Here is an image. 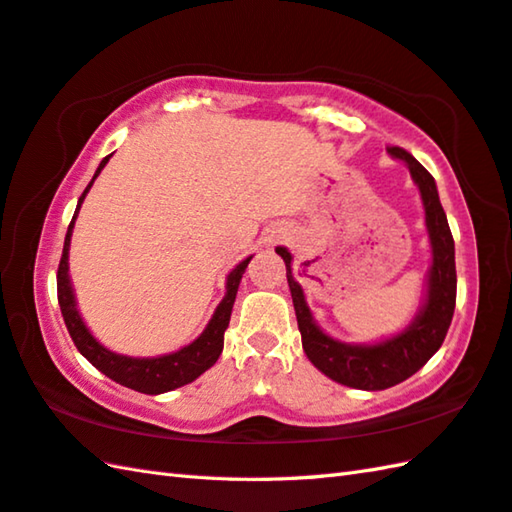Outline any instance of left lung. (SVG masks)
I'll list each match as a JSON object with an SVG mask.
<instances>
[{"label": "left lung", "mask_w": 512, "mask_h": 512, "mask_svg": "<svg viewBox=\"0 0 512 512\" xmlns=\"http://www.w3.org/2000/svg\"><path fill=\"white\" fill-rule=\"evenodd\" d=\"M393 159L406 163L411 179L417 185L424 205L426 232L431 241V267L426 276V298L415 318L400 333L373 344H353L327 336L322 331L305 300V291L294 278L291 254L287 247H276L287 267V283L294 300L298 329L302 336V349L318 371L333 382L351 389L382 391L411 378L420 371L433 353L442 347L446 331L451 327L457 294L455 274V243L446 214L442 210L440 194L433 176L424 165L402 148H389Z\"/></svg>", "instance_id": "left-lung-1"}]
</instances>
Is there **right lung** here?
<instances>
[{
  "mask_svg": "<svg viewBox=\"0 0 512 512\" xmlns=\"http://www.w3.org/2000/svg\"><path fill=\"white\" fill-rule=\"evenodd\" d=\"M110 156H106V159L99 163V168H97L95 176H92V181L88 183L86 190H83L79 203H77L75 216H72V221L68 225V234L64 241V254H61L59 271H57V298H59L61 316H64L70 338H72V342H75V347L79 349L81 356L86 358L92 367H97L103 375H108L110 380H114L117 384H123V387H128V389L139 391V393H148V395L168 393V391L183 387V384L194 382L198 375L205 373L210 367H214V362L218 360V356H221L223 336H225V329L229 325V316H232L236 291H238V285H241V278H243L252 256L245 258L243 263H238L232 271H229L227 283H225V289H227L225 298L218 302L212 320L207 322V327L194 342L185 344V347H181L179 351L165 353V356H156V358H130V356H121V353H114V351L103 347V344L95 336H92L77 309L75 291H72L70 274H68V252H70L72 227H75L79 207L83 203V198H86V194L90 192L92 183H95L101 170L106 168Z\"/></svg>",
  "mask_w": 512,
  "mask_h": 512,
  "instance_id": "right-lung-1",
  "label": "right lung"
}]
</instances>
